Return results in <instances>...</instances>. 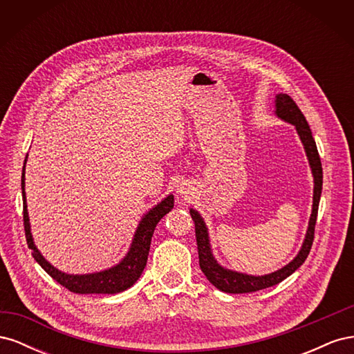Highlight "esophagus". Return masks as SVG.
Listing matches in <instances>:
<instances>
[{"instance_id": "34e87169", "label": "esophagus", "mask_w": 354, "mask_h": 354, "mask_svg": "<svg viewBox=\"0 0 354 354\" xmlns=\"http://www.w3.org/2000/svg\"><path fill=\"white\" fill-rule=\"evenodd\" d=\"M181 194H183V190H181Z\"/></svg>"}]
</instances>
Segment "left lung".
<instances>
[{"instance_id": "1", "label": "left lung", "mask_w": 354, "mask_h": 354, "mask_svg": "<svg viewBox=\"0 0 354 354\" xmlns=\"http://www.w3.org/2000/svg\"><path fill=\"white\" fill-rule=\"evenodd\" d=\"M274 106H276L274 113L279 116L281 120L292 124L295 127V130L303 142L306 155L308 158V164H310V168H312L313 178H315L313 208H312V216H310V221H308L306 239L303 242V246H301V250H299L298 255L291 263L282 267L281 270L273 272L270 274H264V276H251V274H245V273H239V272H233L229 269H224V267H221L216 261V259H214V255L211 252V245H209L208 230H207L205 223H203L201 214L198 211L190 209L192 220L195 221V233H196L201 270L203 272V274L207 276V279L223 292L245 294V292L260 291V289L277 285L283 279H286L288 276H291L298 269V267L306 261L307 255H308L310 250H312V245H313L319 201H320V194H322V181H324L320 156L317 152L316 142L312 136V130H310L306 118H304L303 112L299 111L297 103L291 97H289L288 94L281 93L276 95Z\"/></svg>"}]
</instances>
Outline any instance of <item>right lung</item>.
I'll list each match as a JSON object with an SVG mask.
<instances>
[{"label": "right lung", "instance_id": "1", "mask_svg": "<svg viewBox=\"0 0 354 354\" xmlns=\"http://www.w3.org/2000/svg\"><path fill=\"white\" fill-rule=\"evenodd\" d=\"M22 195L25 234L29 250H32V257H34L37 263L53 277V279L75 294H118L134 285L146 267L149 250H151V241L156 224L174 207V196L169 195L146 214L142 221L138 223L130 251H128V254L124 257V260L120 264L97 273L66 274L57 270L56 267H53L44 257L41 255V252L37 250V246L34 243V239H32L25 195V165L22 173Z\"/></svg>", "mask_w": 354, "mask_h": 354}]
</instances>
